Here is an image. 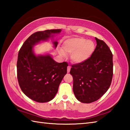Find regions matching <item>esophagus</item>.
Listing matches in <instances>:
<instances>
[{
    "instance_id": "esophagus-1",
    "label": "esophagus",
    "mask_w": 130,
    "mask_h": 130,
    "mask_svg": "<svg viewBox=\"0 0 130 130\" xmlns=\"http://www.w3.org/2000/svg\"><path fill=\"white\" fill-rule=\"evenodd\" d=\"M70 69H71V68H70V66H68V69H67L68 73H69V72H70Z\"/></svg>"
}]
</instances>
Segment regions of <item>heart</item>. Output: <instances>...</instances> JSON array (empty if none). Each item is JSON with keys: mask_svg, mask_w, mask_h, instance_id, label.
Instances as JSON below:
<instances>
[{"mask_svg": "<svg viewBox=\"0 0 130 130\" xmlns=\"http://www.w3.org/2000/svg\"><path fill=\"white\" fill-rule=\"evenodd\" d=\"M95 47L93 41L79 37L69 38L62 44L63 51L71 54V60L77 63L83 62L89 59L94 51ZM60 52L62 55H64L62 51Z\"/></svg>", "mask_w": 130, "mask_h": 130, "instance_id": "1", "label": "heart"}]
</instances>
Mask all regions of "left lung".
<instances>
[{"label": "left lung", "instance_id": "left-lung-1", "mask_svg": "<svg viewBox=\"0 0 130 130\" xmlns=\"http://www.w3.org/2000/svg\"><path fill=\"white\" fill-rule=\"evenodd\" d=\"M96 46L89 59L72 65L73 92L84 103L97 101L111 85L113 76V55L103 41L95 37Z\"/></svg>", "mask_w": 130, "mask_h": 130}]
</instances>
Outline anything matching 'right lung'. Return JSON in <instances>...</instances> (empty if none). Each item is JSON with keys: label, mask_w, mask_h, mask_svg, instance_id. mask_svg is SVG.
<instances>
[{"label": "right lung", "mask_w": 130, "mask_h": 130, "mask_svg": "<svg viewBox=\"0 0 130 130\" xmlns=\"http://www.w3.org/2000/svg\"><path fill=\"white\" fill-rule=\"evenodd\" d=\"M62 30L47 29L34 33L27 38L18 52L17 78L21 90L30 99L45 103L54 99L67 73V62L58 63L50 54L36 55L34 46L47 41ZM55 48L58 42L52 41Z\"/></svg>", "instance_id": "right-lung-1"}]
</instances>
